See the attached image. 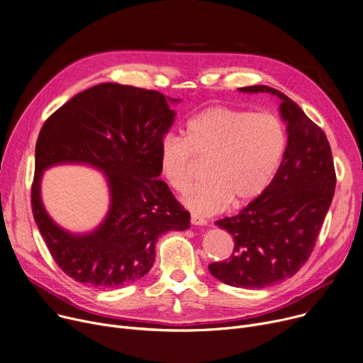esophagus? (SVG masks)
I'll return each mask as SVG.
<instances>
[{
    "label": "esophagus",
    "instance_id": "esophagus-1",
    "mask_svg": "<svg viewBox=\"0 0 363 363\" xmlns=\"http://www.w3.org/2000/svg\"><path fill=\"white\" fill-rule=\"evenodd\" d=\"M190 220H191L193 225H206V219H203V218H201L198 215H191Z\"/></svg>",
    "mask_w": 363,
    "mask_h": 363
}]
</instances>
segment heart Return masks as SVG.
Wrapping results in <instances>:
<instances>
[{
    "label": "heart",
    "instance_id": "1",
    "mask_svg": "<svg viewBox=\"0 0 363 363\" xmlns=\"http://www.w3.org/2000/svg\"><path fill=\"white\" fill-rule=\"evenodd\" d=\"M285 148L286 132L276 116L213 106L189 119L186 136L165 135L158 157L164 179L177 191H184L191 182L194 157L208 158V180L193 186L184 202L193 211L211 215L230 203L242 208L260 199Z\"/></svg>",
    "mask_w": 363,
    "mask_h": 363
}]
</instances>
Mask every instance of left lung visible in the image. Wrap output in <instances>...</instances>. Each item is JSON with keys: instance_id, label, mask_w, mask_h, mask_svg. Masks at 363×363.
<instances>
[{"instance_id": "obj_1", "label": "left lung", "mask_w": 363, "mask_h": 363, "mask_svg": "<svg viewBox=\"0 0 363 363\" xmlns=\"http://www.w3.org/2000/svg\"><path fill=\"white\" fill-rule=\"evenodd\" d=\"M281 99L288 144L284 160L256 202L215 222L234 240L228 260L209 264L218 281L262 289L292 277L310 259L336 189L327 136L288 96L267 86L238 89Z\"/></svg>"}]
</instances>
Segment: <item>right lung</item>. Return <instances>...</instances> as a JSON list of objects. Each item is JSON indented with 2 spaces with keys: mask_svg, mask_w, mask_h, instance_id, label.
<instances>
[{
  "mask_svg": "<svg viewBox=\"0 0 363 363\" xmlns=\"http://www.w3.org/2000/svg\"><path fill=\"white\" fill-rule=\"evenodd\" d=\"M154 90L103 82L81 91L48 118L36 143L32 211L49 253L74 281L119 288L139 281L155 259L158 237L190 227V213L160 180V143L174 122ZM87 163L104 172L111 206L89 235L55 225L43 208L40 180L52 164Z\"/></svg>",
  "mask_w": 363,
  "mask_h": 363,
  "instance_id": "add662e5",
  "label": "right lung"
}]
</instances>
